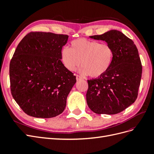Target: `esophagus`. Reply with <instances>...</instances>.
<instances>
[{"label": "esophagus", "instance_id": "esophagus-1", "mask_svg": "<svg viewBox=\"0 0 154 154\" xmlns=\"http://www.w3.org/2000/svg\"><path fill=\"white\" fill-rule=\"evenodd\" d=\"M82 79V78L80 76H79V75H78V74H76V80H77V81L81 80Z\"/></svg>", "mask_w": 154, "mask_h": 154}]
</instances>
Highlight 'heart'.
<instances>
[{"label":"heart","mask_w":154,"mask_h":154,"mask_svg":"<svg viewBox=\"0 0 154 154\" xmlns=\"http://www.w3.org/2000/svg\"><path fill=\"white\" fill-rule=\"evenodd\" d=\"M114 58V51L106 43L85 38L74 40L71 49L64 47L61 51V58L65 67L74 71L80 66L81 72L91 77H100L109 69Z\"/></svg>","instance_id":"b5f03b06"}]
</instances>
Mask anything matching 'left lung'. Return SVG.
<instances>
[{"label": "left lung", "mask_w": 154, "mask_h": 154, "mask_svg": "<svg viewBox=\"0 0 154 154\" xmlns=\"http://www.w3.org/2000/svg\"><path fill=\"white\" fill-rule=\"evenodd\" d=\"M90 37L109 44L113 49L114 58L103 75L87 80V105L98 114L119 113L137 97L142 75L138 50L131 39L117 30Z\"/></svg>", "instance_id": "left-lung-1"}]
</instances>
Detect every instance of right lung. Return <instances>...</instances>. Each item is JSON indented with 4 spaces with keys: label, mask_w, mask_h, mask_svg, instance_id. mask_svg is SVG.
Here are the masks:
<instances>
[{
    "label": "right lung",
    "mask_w": 154,
    "mask_h": 154,
    "mask_svg": "<svg viewBox=\"0 0 154 154\" xmlns=\"http://www.w3.org/2000/svg\"><path fill=\"white\" fill-rule=\"evenodd\" d=\"M68 35L31 31L18 44L10 64L13 97L24 112L40 118L62 114L76 76L61 61Z\"/></svg>",
    "instance_id": "1"
}]
</instances>
